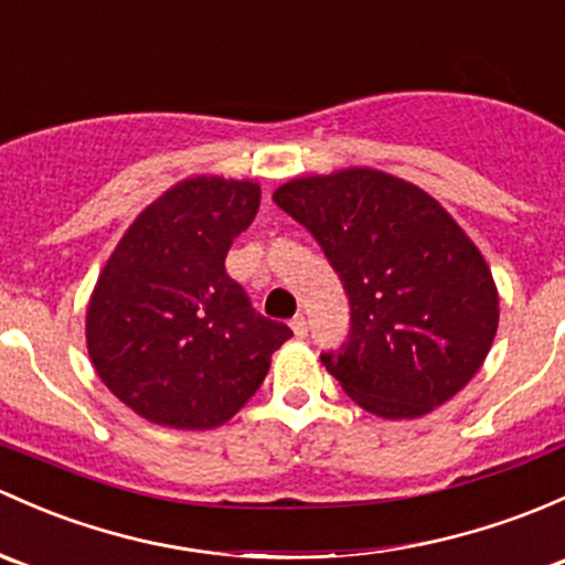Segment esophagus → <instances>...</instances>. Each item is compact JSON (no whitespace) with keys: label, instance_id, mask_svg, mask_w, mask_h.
<instances>
[{"label":"esophagus","instance_id":"1","mask_svg":"<svg viewBox=\"0 0 565 565\" xmlns=\"http://www.w3.org/2000/svg\"><path fill=\"white\" fill-rule=\"evenodd\" d=\"M289 328H292L295 338H306L308 335V322H306V317H302V313H298V317L289 322Z\"/></svg>","mask_w":565,"mask_h":565}]
</instances>
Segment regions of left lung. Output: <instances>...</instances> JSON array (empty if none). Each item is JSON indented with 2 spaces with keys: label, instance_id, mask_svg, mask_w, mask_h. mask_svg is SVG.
Returning a JSON list of instances; mask_svg holds the SVG:
<instances>
[{
  "label": "left lung",
  "instance_id": "obj_1",
  "mask_svg": "<svg viewBox=\"0 0 565 565\" xmlns=\"http://www.w3.org/2000/svg\"><path fill=\"white\" fill-rule=\"evenodd\" d=\"M273 203L313 235L347 289L349 341L322 362L360 408L417 419L471 382L498 330V287L436 198L382 170L347 168L292 178Z\"/></svg>",
  "mask_w": 565,
  "mask_h": 565
}]
</instances>
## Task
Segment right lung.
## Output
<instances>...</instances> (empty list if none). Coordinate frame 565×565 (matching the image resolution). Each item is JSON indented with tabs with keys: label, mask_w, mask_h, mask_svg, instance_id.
I'll return each mask as SVG.
<instances>
[{
	"label": "right lung",
	"mask_w": 565,
	"mask_h": 565,
	"mask_svg": "<svg viewBox=\"0 0 565 565\" xmlns=\"http://www.w3.org/2000/svg\"><path fill=\"white\" fill-rule=\"evenodd\" d=\"M259 198V183L246 178H183L142 207L99 270L86 308L88 360L148 423L224 425L292 338L287 324L259 317L224 270Z\"/></svg>",
	"instance_id": "1"
}]
</instances>
